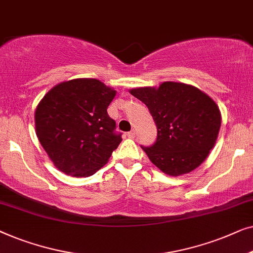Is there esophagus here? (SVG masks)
<instances>
[{"mask_svg":"<svg viewBox=\"0 0 253 253\" xmlns=\"http://www.w3.org/2000/svg\"><path fill=\"white\" fill-rule=\"evenodd\" d=\"M135 135H136V131H135V129H131L130 131H128V133H127V136L130 137V138H134Z\"/></svg>","mask_w":253,"mask_h":253,"instance_id":"obj_1","label":"esophagus"}]
</instances>
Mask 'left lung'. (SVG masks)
<instances>
[{"mask_svg": "<svg viewBox=\"0 0 253 253\" xmlns=\"http://www.w3.org/2000/svg\"><path fill=\"white\" fill-rule=\"evenodd\" d=\"M130 94L148 106L157 138L142 149L152 164L169 175L189 173L214 147L221 115L214 101L194 86L163 83L158 88H135Z\"/></svg>", "mask_w": 253, "mask_h": 253, "instance_id": "1", "label": "left lung"}]
</instances>
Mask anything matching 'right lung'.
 Wrapping results in <instances>:
<instances>
[{"label":"right lung","mask_w":253,"mask_h":253,"mask_svg":"<svg viewBox=\"0 0 253 253\" xmlns=\"http://www.w3.org/2000/svg\"><path fill=\"white\" fill-rule=\"evenodd\" d=\"M115 96L99 80L74 79L57 84L39 103L38 138L59 170L89 176L108 163L123 140L108 115Z\"/></svg>","instance_id":"1"}]
</instances>
